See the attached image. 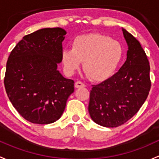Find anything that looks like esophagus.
<instances>
[{
    "label": "esophagus",
    "mask_w": 159,
    "mask_h": 159,
    "mask_svg": "<svg viewBox=\"0 0 159 159\" xmlns=\"http://www.w3.org/2000/svg\"><path fill=\"white\" fill-rule=\"evenodd\" d=\"M86 85L84 83H83L82 82L77 81L76 83H75V87L76 88H81V87H85Z\"/></svg>",
    "instance_id": "1"
}]
</instances>
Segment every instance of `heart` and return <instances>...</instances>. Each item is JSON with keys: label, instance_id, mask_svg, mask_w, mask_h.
Returning <instances> with one entry per match:
<instances>
[{"label": "heart", "instance_id": "1", "mask_svg": "<svg viewBox=\"0 0 159 159\" xmlns=\"http://www.w3.org/2000/svg\"><path fill=\"white\" fill-rule=\"evenodd\" d=\"M123 57V47L119 41L99 34L80 35L74 39L72 49L62 51L65 72L72 75L81 61L85 73L92 80L102 82L109 79L119 67Z\"/></svg>", "mask_w": 159, "mask_h": 159}]
</instances>
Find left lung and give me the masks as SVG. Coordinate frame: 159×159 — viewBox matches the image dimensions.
I'll use <instances>...</instances> for the list:
<instances>
[{"label": "left lung", "instance_id": "obj_1", "mask_svg": "<svg viewBox=\"0 0 159 159\" xmlns=\"http://www.w3.org/2000/svg\"><path fill=\"white\" fill-rule=\"evenodd\" d=\"M127 58L119 71L90 91L89 112L98 125L118 127L137 113L148 97L150 66L139 42L122 28Z\"/></svg>", "mask_w": 159, "mask_h": 159}]
</instances>
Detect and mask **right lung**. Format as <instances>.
<instances>
[{
    "mask_svg": "<svg viewBox=\"0 0 159 159\" xmlns=\"http://www.w3.org/2000/svg\"><path fill=\"white\" fill-rule=\"evenodd\" d=\"M66 34L60 27L40 29L24 36L8 57L6 93L20 115L32 123L58 120L74 91V81L57 70Z\"/></svg>",
    "mask_w": 159,
    "mask_h": 159,
    "instance_id": "obj_1",
    "label": "right lung"
}]
</instances>
